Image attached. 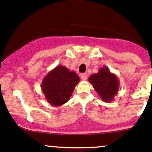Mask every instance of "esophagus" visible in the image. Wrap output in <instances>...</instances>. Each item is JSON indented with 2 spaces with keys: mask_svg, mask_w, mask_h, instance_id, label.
<instances>
[{
  "mask_svg": "<svg viewBox=\"0 0 152 152\" xmlns=\"http://www.w3.org/2000/svg\"><path fill=\"white\" fill-rule=\"evenodd\" d=\"M80 77L82 80H86V79H87V73H82L80 76Z\"/></svg>",
  "mask_w": 152,
  "mask_h": 152,
  "instance_id": "1",
  "label": "esophagus"
}]
</instances>
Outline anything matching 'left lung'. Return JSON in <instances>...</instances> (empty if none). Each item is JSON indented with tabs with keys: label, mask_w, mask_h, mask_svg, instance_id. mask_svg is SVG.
<instances>
[{
	"label": "left lung",
	"mask_w": 152,
	"mask_h": 152,
	"mask_svg": "<svg viewBox=\"0 0 152 152\" xmlns=\"http://www.w3.org/2000/svg\"><path fill=\"white\" fill-rule=\"evenodd\" d=\"M88 81L92 84L101 99L104 102H111L117 95L120 82L115 73L110 72L107 67L99 68L98 73L92 74Z\"/></svg>",
	"instance_id": "left-lung-1"
}]
</instances>
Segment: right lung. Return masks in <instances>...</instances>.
I'll return each instance as SVG.
<instances>
[{"label":"right lung","mask_w":152,"mask_h":152,"mask_svg":"<svg viewBox=\"0 0 152 152\" xmlns=\"http://www.w3.org/2000/svg\"><path fill=\"white\" fill-rule=\"evenodd\" d=\"M79 82L80 79L74 71L57 65L42 79L41 89L47 102L53 107H59L68 102Z\"/></svg>","instance_id":"obj_1"}]
</instances>
